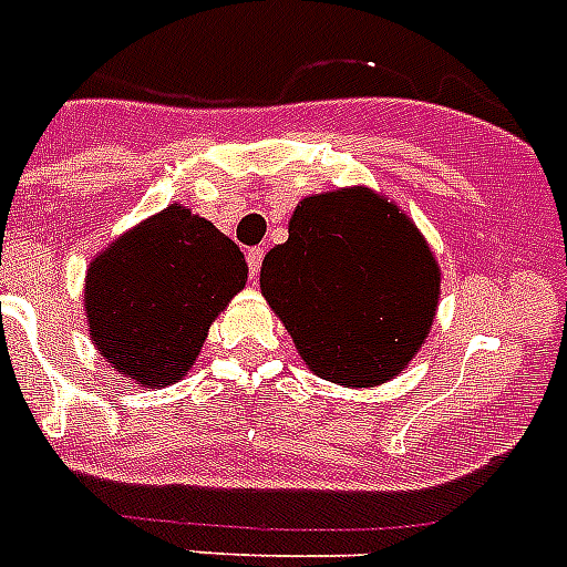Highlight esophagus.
I'll return each instance as SVG.
<instances>
[{"label":"esophagus","mask_w":567,"mask_h":567,"mask_svg":"<svg viewBox=\"0 0 567 567\" xmlns=\"http://www.w3.org/2000/svg\"><path fill=\"white\" fill-rule=\"evenodd\" d=\"M261 259H265V250H261V247H250V250H247V268H250V279H256V276H259Z\"/></svg>","instance_id":"34e87169"}]
</instances>
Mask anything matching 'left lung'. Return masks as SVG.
<instances>
[{
	"mask_svg": "<svg viewBox=\"0 0 567 567\" xmlns=\"http://www.w3.org/2000/svg\"><path fill=\"white\" fill-rule=\"evenodd\" d=\"M261 297L302 363L340 386L401 374L435 322L441 268L415 221L369 187L308 195L268 250Z\"/></svg>",
	"mask_w": 567,
	"mask_h": 567,
	"instance_id": "1",
	"label": "left lung"
}]
</instances>
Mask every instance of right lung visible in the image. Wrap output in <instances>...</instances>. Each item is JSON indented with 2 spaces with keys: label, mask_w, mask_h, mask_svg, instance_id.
I'll use <instances>...</instances> for the list:
<instances>
[{
  "label": "right lung",
  "mask_w": 567,
  "mask_h": 567,
  "mask_svg": "<svg viewBox=\"0 0 567 567\" xmlns=\"http://www.w3.org/2000/svg\"><path fill=\"white\" fill-rule=\"evenodd\" d=\"M245 282L236 241L169 204L89 261L83 302L94 349L137 386H173Z\"/></svg>",
  "instance_id": "right-lung-1"
}]
</instances>
